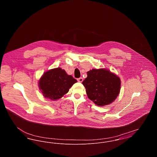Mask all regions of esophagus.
<instances>
[{
	"instance_id": "1",
	"label": "esophagus",
	"mask_w": 157,
	"mask_h": 157,
	"mask_svg": "<svg viewBox=\"0 0 157 157\" xmlns=\"http://www.w3.org/2000/svg\"><path fill=\"white\" fill-rule=\"evenodd\" d=\"M77 81L79 82H82L83 81V78H82V77L79 78H78Z\"/></svg>"
}]
</instances>
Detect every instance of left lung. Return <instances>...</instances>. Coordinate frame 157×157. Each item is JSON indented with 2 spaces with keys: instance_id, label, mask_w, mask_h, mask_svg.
Listing matches in <instances>:
<instances>
[{
  "instance_id": "obj_1",
  "label": "left lung",
  "mask_w": 157,
  "mask_h": 157,
  "mask_svg": "<svg viewBox=\"0 0 157 157\" xmlns=\"http://www.w3.org/2000/svg\"><path fill=\"white\" fill-rule=\"evenodd\" d=\"M82 84L89 99L100 106L112 103L119 95L121 88L120 78L105 69L88 71Z\"/></svg>"
}]
</instances>
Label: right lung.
Returning a JSON list of instances; mask_svg holds the SVG:
<instances>
[{"instance_id":"1","label":"right lung","mask_w":157,"mask_h":157,"mask_svg":"<svg viewBox=\"0 0 157 157\" xmlns=\"http://www.w3.org/2000/svg\"><path fill=\"white\" fill-rule=\"evenodd\" d=\"M77 82L60 67L46 72L39 81V88L45 98L56 100L62 97Z\"/></svg>"}]
</instances>
